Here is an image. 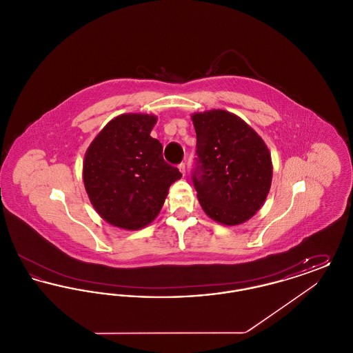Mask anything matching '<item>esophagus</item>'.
<instances>
[{"label":"esophagus","mask_w":353,"mask_h":353,"mask_svg":"<svg viewBox=\"0 0 353 353\" xmlns=\"http://www.w3.org/2000/svg\"><path fill=\"white\" fill-rule=\"evenodd\" d=\"M179 170L183 173V176H185V172H186V169H185V164L184 163H181L180 165H179Z\"/></svg>","instance_id":"1"}]
</instances>
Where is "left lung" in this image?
I'll use <instances>...</instances> for the list:
<instances>
[{"label":"left lung","instance_id":"left-lung-1","mask_svg":"<svg viewBox=\"0 0 353 353\" xmlns=\"http://www.w3.org/2000/svg\"><path fill=\"white\" fill-rule=\"evenodd\" d=\"M197 134V197L208 217L241 225L262 208L272 180L271 153L252 127L235 114L209 110L192 114Z\"/></svg>","mask_w":353,"mask_h":353}]
</instances>
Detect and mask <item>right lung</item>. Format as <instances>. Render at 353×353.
Instances as JSON below:
<instances>
[{
    "label": "right lung",
    "instance_id": "right-lung-1",
    "mask_svg": "<svg viewBox=\"0 0 353 353\" xmlns=\"http://www.w3.org/2000/svg\"><path fill=\"white\" fill-rule=\"evenodd\" d=\"M157 117L123 114L110 120L87 148L83 183L90 202L105 222L139 230L156 219L169 186L181 179L163 159L151 136Z\"/></svg>",
    "mask_w": 353,
    "mask_h": 353
}]
</instances>
